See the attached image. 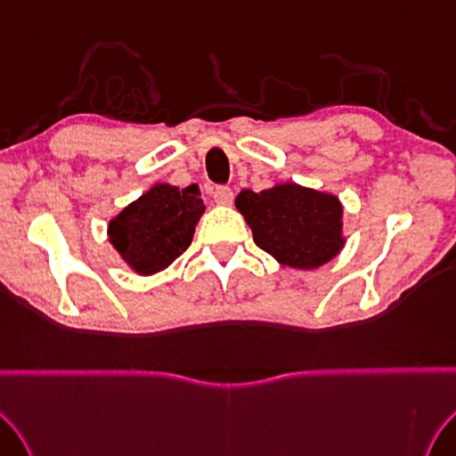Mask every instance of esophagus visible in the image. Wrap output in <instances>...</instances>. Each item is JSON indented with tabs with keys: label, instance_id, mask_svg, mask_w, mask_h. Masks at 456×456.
I'll return each instance as SVG.
<instances>
[{
	"label": "esophagus",
	"instance_id": "1",
	"mask_svg": "<svg viewBox=\"0 0 456 456\" xmlns=\"http://www.w3.org/2000/svg\"><path fill=\"white\" fill-rule=\"evenodd\" d=\"M213 201L217 205H231L233 203V191H231L229 187H216V191H213Z\"/></svg>",
	"mask_w": 456,
	"mask_h": 456
}]
</instances>
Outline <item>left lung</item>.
<instances>
[{"label":"left lung","instance_id":"1","mask_svg":"<svg viewBox=\"0 0 456 456\" xmlns=\"http://www.w3.org/2000/svg\"><path fill=\"white\" fill-rule=\"evenodd\" d=\"M235 208L258 248L292 269H318L342 251L344 208L334 193L287 182L269 190H243Z\"/></svg>","mask_w":456,"mask_h":456}]
</instances>
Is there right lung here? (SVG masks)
<instances>
[{"mask_svg": "<svg viewBox=\"0 0 456 456\" xmlns=\"http://www.w3.org/2000/svg\"><path fill=\"white\" fill-rule=\"evenodd\" d=\"M205 213L198 185L154 183L109 221V240L132 273L150 276L167 269L191 245Z\"/></svg>", "mask_w": 456, "mask_h": 456, "instance_id": "add662e5", "label": "right lung"}]
</instances>
